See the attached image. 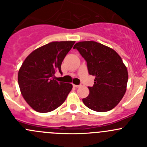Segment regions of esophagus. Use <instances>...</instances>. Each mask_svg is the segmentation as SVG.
<instances>
[{"label":"esophagus","mask_w":147,"mask_h":147,"mask_svg":"<svg viewBox=\"0 0 147 147\" xmlns=\"http://www.w3.org/2000/svg\"><path fill=\"white\" fill-rule=\"evenodd\" d=\"M73 86H74V87H76V88H77V87H80L81 85H77V84H73Z\"/></svg>","instance_id":"34e87169"}]
</instances>
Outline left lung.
Listing matches in <instances>:
<instances>
[{
	"instance_id": "obj_1",
	"label": "left lung",
	"mask_w": 147,
	"mask_h": 147,
	"mask_svg": "<svg viewBox=\"0 0 147 147\" xmlns=\"http://www.w3.org/2000/svg\"><path fill=\"white\" fill-rule=\"evenodd\" d=\"M73 48L87 61L89 74L95 76L83 103L96 112L115 108L124 97L128 81V71L121 57L111 47L94 41L78 42Z\"/></svg>"
}]
</instances>
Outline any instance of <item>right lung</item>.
Listing matches in <instances>:
<instances>
[{
    "instance_id": "1",
    "label": "right lung",
    "mask_w": 147,
    "mask_h": 147,
    "mask_svg": "<svg viewBox=\"0 0 147 147\" xmlns=\"http://www.w3.org/2000/svg\"><path fill=\"white\" fill-rule=\"evenodd\" d=\"M75 41H55L33 50L18 71L20 92L36 112H52L66 100L72 88L70 83L57 82L54 78L61 72V64Z\"/></svg>"
}]
</instances>
